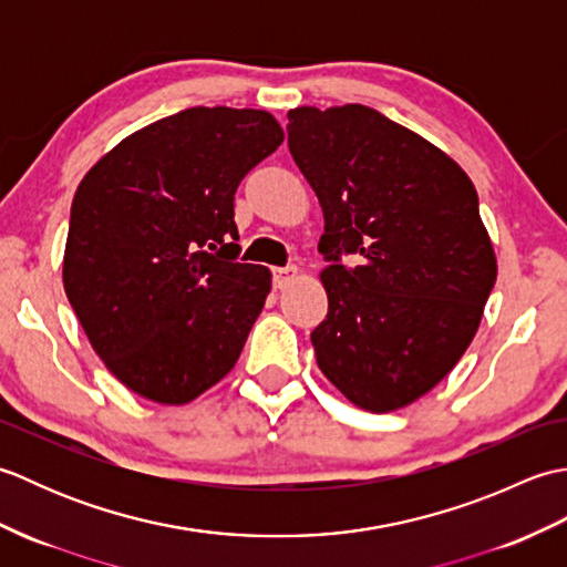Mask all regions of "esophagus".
<instances>
[{
    "label": "esophagus",
    "instance_id": "esophagus-1",
    "mask_svg": "<svg viewBox=\"0 0 567 567\" xmlns=\"http://www.w3.org/2000/svg\"><path fill=\"white\" fill-rule=\"evenodd\" d=\"M299 277V270L295 268V265H287V268H275L272 270V282L277 290H285L287 285H292Z\"/></svg>",
    "mask_w": 567,
    "mask_h": 567
}]
</instances>
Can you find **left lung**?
Returning <instances> with one entry per match:
<instances>
[{
    "mask_svg": "<svg viewBox=\"0 0 567 567\" xmlns=\"http://www.w3.org/2000/svg\"><path fill=\"white\" fill-rule=\"evenodd\" d=\"M287 143L323 212L329 315L317 363L348 402L384 414L449 375L497 280L477 192L441 148L363 104L297 106ZM341 251L359 265L346 269Z\"/></svg>",
    "mask_w": 567,
    "mask_h": 567,
    "instance_id": "8db88e82",
    "label": "left lung"
}]
</instances>
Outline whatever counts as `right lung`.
Segmentation results:
<instances>
[{
	"mask_svg": "<svg viewBox=\"0 0 567 567\" xmlns=\"http://www.w3.org/2000/svg\"><path fill=\"white\" fill-rule=\"evenodd\" d=\"M282 138L262 110L192 106L126 136L82 177L65 295L131 392L187 404L236 365L272 275L236 262L234 195Z\"/></svg>",
	"mask_w": 567,
	"mask_h": 567,
	"instance_id": "1",
	"label": "right lung"
}]
</instances>
